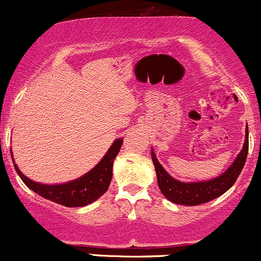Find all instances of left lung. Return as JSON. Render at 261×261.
I'll return each instance as SVG.
<instances>
[{
  "mask_svg": "<svg viewBox=\"0 0 261 261\" xmlns=\"http://www.w3.org/2000/svg\"><path fill=\"white\" fill-rule=\"evenodd\" d=\"M248 147H249V141H248L247 126L243 148L237 155L234 162L230 164L229 168L217 178L195 182H182L170 176L166 172V169L161 166V163L155 158L153 149H152V162L154 164L160 190L169 201L178 203V205L196 206L200 203L211 201V200L216 199V197L226 193L238 179L245 164V161H247Z\"/></svg>",
  "mask_w": 261,
  "mask_h": 261,
  "instance_id": "obj_1",
  "label": "left lung"
}]
</instances>
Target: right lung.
<instances>
[{"instance_id": "1", "label": "right lung", "mask_w": 261, "mask_h": 261, "mask_svg": "<svg viewBox=\"0 0 261 261\" xmlns=\"http://www.w3.org/2000/svg\"><path fill=\"white\" fill-rule=\"evenodd\" d=\"M122 139L115 140L109 151L92 170L76 180L55 185L41 184V182L27 178L14 163L12 153L11 155L18 175L31 190L43 196L44 199L59 203V205H64L66 207H81L98 200L108 190L113 178L114 160L120 151Z\"/></svg>"}]
</instances>
